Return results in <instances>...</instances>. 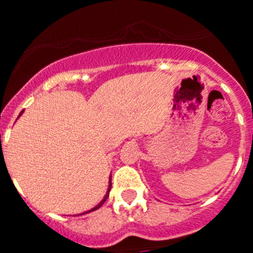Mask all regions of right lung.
<instances>
[{
  "label": "right lung",
  "mask_w": 253,
  "mask_h": 253,
  "mask_svg": "<svg viewBox=\"0 0 253 253\" xmlns=\"http://www.w3.org/2000/svg\"><path fill=\"white\" fill-rule=\"evenodd\" d=\"M22 114H23V111H22V112H20V114H19V115H22ZM110 190H111V178H110V183H109V188H108V192H106V195H105V197H104V200H103V201H101V202H100V203H99V205H98V206H96V207H95V208H93V209H91V211H96V209H98V208H100V207L104 205V202H105V201H106V200H108V197H109V193H110ZM89 211H88V213H89Z\"/></svg>",
  "instance_id": "add662e5"
}]
</instances>
